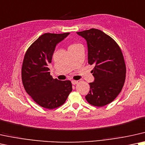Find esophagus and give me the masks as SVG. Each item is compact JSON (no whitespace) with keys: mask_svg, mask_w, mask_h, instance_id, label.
Here are the masks:
<instances>
[{"mask_svg":"<svg viewBox=\"0 0 145 145\" xmlns=\"http://www.w3.org/2000/svg\"><path fill=\"white\" fill-rule=\"evenodd\" d=\"M71 83H72L73 85H76V84L78 83V81H76V80H72V81H71Z\"/></svg>","mask_w":145,"mask_h":145,"instance_id":"esophagus-1","label":"esophagus"}]
</instances>
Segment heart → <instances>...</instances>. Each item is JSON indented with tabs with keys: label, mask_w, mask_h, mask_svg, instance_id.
Segmentation results:
<instances>
[{
	"label": "heart",
	"mask_w": 145,
	"mask_h": 145,
	"mask_svg": "<svg viewBox=\"0 0 145 145\" xmlns=\"http://www.w3.org/2000/svg\"><path fill=\"white\" fill-rule=\"evenodd\" d=\"M77 45V44H72V45H71L70 46H72V45Z\"/></svg>",
	"instance_id": "1"
}]
</instances>
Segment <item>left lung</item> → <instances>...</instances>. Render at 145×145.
Instances as JSON below:
<instances>
[{"mask_svg":"<svg viewBox=\"0 0 145 145\" xmlns=\"http://www.w3.org/2000/svg\"><path fill=\"white\" fill-rule=\"evenodd\" d=\"M86 39L88 63L95 65L91 71L94 81L86 96L89 104L102 107L113 101L121 91L126 78V65L120 47L102 31L91 29L77 32Z\"/></svg>","mask_w":145,"mask_h":145,"instance_id":"8db88e82","label":"left lung"}]
</instances>
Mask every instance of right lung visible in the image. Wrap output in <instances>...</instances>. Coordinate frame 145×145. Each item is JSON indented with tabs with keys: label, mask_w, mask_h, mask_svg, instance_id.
<instances>
[{
	"label": "right lung",
	"mask_w": 145,
	"mask_h": 145,
	"mask_svg": "<svg viewBox=\"0 0 145 145\" xmlns=\"http://www.w3.org/2000/svg\"><path fill=\"white\" fill-rule=\"evenodd\" d=\"M69 35H42L29 47L24 57L21 69L24 88L37 104L45 108L54 109L63 105L72 91L69 80L54 79L49 68L57 44Z\"/></svg>",
	"instance_id": "add662e5"
}]
</instances>
